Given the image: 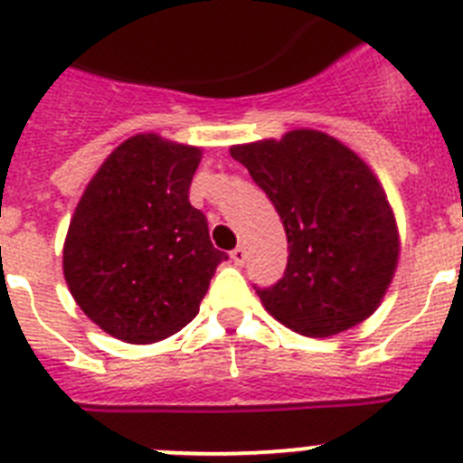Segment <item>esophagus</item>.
<instances>
[{
  "mask_svg": "<svg viewBox=\"0 0 463 463\" xmlns=\"http://www.w3.org/2000/svg\"><path fill=\"white\" fill-rule=\"evenodd\" d=\"M232 260H234L236 267H243V261H245V248H243V245H239V248H234V250H232Z\"/></svg>",
  "mask_w": 463,
  "mask_h": 463,
  "instance_id": "34e87169",
  "label": "esophagus"
}]
</instances>
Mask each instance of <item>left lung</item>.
<instances>
[{
  "label": "left lung",
  "instance_id": "obj_1",
  "mask_svg": "<svg viewBox=\"0 0 463 463\" xmlns=\"http://www.w3.org/2000/svg\"><path fill=\"white\" fill-rule=\"evenodd\" d=\"M232 157L267 192L288 234L282 278L255 288L264 308L313 338L341 334L373 315L394 276L399 232L366 162L315 129L234 146Z\"/></svg>",
  "mask_w": 463,
  "mask_h": 463
}]
</instances>
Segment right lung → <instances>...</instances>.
<instances>
[{
    "mask_svg": "<svg viewBox=\"0 0 463 463\" xmlns=\"http://www.w3.org/2000/svg\"><path fill=\"white\" fill-rule=\"evenodd\" d=\"M194 146L137 134L85 187L64 241V280L85 315L125 343L174 336L199 313L227 255L190 203Z\"/></svg>",
    "mask_w": 463,
    "mask_h": 463,
    "instance_id": "obj_1",
    "label": "right lung"
}]
</instances>
